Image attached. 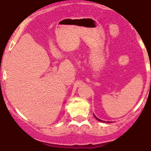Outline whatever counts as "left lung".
Segmentation results:
<instances>
[{
	"mask_svg": "<svg viewBox=\"0 0 151 151\" xmlns=\"http://www.w3.org/2000/svg\"><path fill=\"white\" fill-rule=\"evenodd\" d=\"M94 117H95V118H96V119H97V120H98V121H100V122H104V121H103V120H101V119H98V118H97V117H96V116H95V115H94Z\"/></svg>",
	"mask_w": 151,
	"mask_h": 151,
	"instance_id": "obj_1",
	"label": "left lung"
}]
</instances>
